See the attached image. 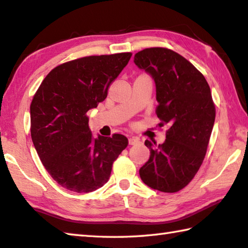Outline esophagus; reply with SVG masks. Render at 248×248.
Masks as SVG:
<instances>
[{
	"label": "esophagus",
	"mask_w": 248,
	"mask_h": 248,
	"mask_svg": "<svg viewBox=\"0 0 248 248\" xmlns=\"http://www.w3.org/2000/svg\"><path fill=\"white\" fill-rule=\"evenodd\" d=\"M140 143V139L138 137H130L129 138V144L130 145H137Z\"/></svg>",
	"instance_id": "esophagus-1"
}]
</instances>
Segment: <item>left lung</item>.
I'll use <instances>...</instances> for the list:
<instances>
[{"instance_id":"8db88e82","label":"left lung","mask_w":248,"mask_h":248,"mask_svg":"<svg viewBox=\"0 0 248 248\" xmlns=\"http://www.w3.org/2000/svg\"><path fill=\"white\" fill-rule=\"evenodd\" d=\"M134 62L155 81L157 117L169 124L163 144L145 141L151 156L140 168L142 181L154 190L174 193L192 181L205 158L216 108L204 76L172 49L150 47Z\"/></svg>"}]
</instances>
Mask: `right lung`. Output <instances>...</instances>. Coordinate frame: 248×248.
Wrapping results in <instances>:
<instances>
[{
    "label": "right lung",
    "mask_w": 248,
    "mask_h": 248,
    "mask_svg": "<svg viewBox=\"0 0 248 248\" xmlns=\"http://www.w3.org/2000/svg\"><path fill=\"white\" fill-rule=\"evenodd\" d=\"M132 53L87 56L64 62L49 71L30 105L31 139L47 172L67 190L89 193L110 177L112 163L128 139H94L88 110L97 107Z\"/></svg>",
    "instance_id": "right-lung-1"
}]
</instances>
